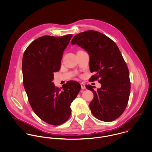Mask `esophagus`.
Wrapping results in <instances>:
<instances>
[{
    "mask_svg": "<svg viewBox=\"0 0 152 152\" xmlns=\"http://www.w3.org/2000/svg\"><path fill=\"white\" fill-rule=\"evenodd\" d=\"M80 85H81V87H82V89H85V88H86L85 84H84L83 83H81Z\"/></svg>",
    "mask_w": 152,
    "mask_h": 152,
    "instance_id": "1",
    "label": "esophagus"
}]
</instances>
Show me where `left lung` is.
Masks as SVG:
<instances>
[{"label":"left lung","instance_id":"8db88e82","mask_svg":"<svg viewBox=\"0 0 152 152\" xmlns=\"http://www.w3.org/2000/svg\"><path fill=\"white\" fill-rule=\"evenodd\" d=\"M71 44L87 52L90 72L96 73L90 80L99 79L101 84L97 91L93 86L86 85L94 94L89 105L93 115L105 122L116 119L125 110L131 90L129 70L117 44L107 36L94 30L76 35Z\"/></svg>","mask_w":152,"mask_h":152}]
</instances>
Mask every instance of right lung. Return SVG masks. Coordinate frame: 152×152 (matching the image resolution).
<instances>
[{"label": "right lung", "mask_w": 152, "mask_h": 152, "mask_svg": "<svg viewBox=\"0 0 152 152\" xmlns=\"http://www.w3.org/2000/svg\"><path fill=\"white\" fill-rule=\"evenodd\" d=\"M73 35H44L33 41L23 56V85L35 114L44 122L59 125L68 121L70 104L81 89L70 80L61 88L52 82L53 73L59 70L64 51Z\"/></svg>", "instance_id": "add662e5"}]
</instances>
